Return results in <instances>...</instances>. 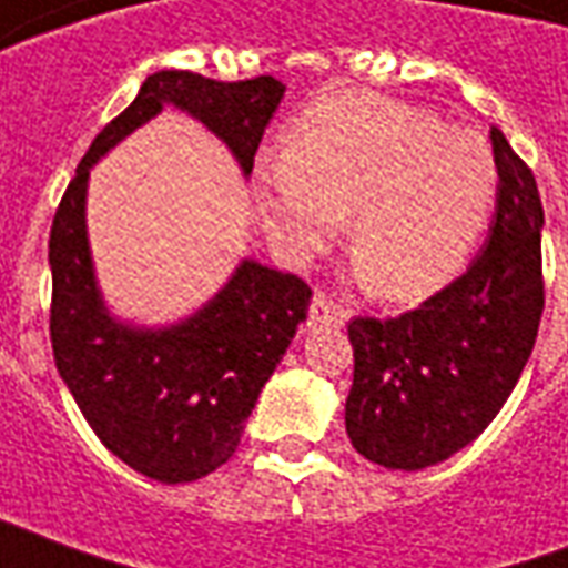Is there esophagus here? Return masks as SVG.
<instances>
[{
	"label": "esophagus",
	"instance_id": "esophagus-1",
	"mask_svg": "<svg viewBox=\"0 0 568 568\" xmlns=\"http://www.w3.org/2000/svg\"><path fill=\"white\" fill-rule=\"evenodd\" d=\"M346 320H349V313L341 304H334L325 295L313 297V304H310V325H344Z\"/></svg>",
	"mask_w": 568,
	"mask_h": 568
}]
</instances>
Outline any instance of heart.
<instances>
[{
  "mask_svg": "<svg viewBox=\"0 0 568 568\" xmlns=\"http://www.w3.org/2000/svg\"><path fill=\"white\" fill-rule=\"evenodd\" d=\"M496 158L468 128L365 91L313 103L261 163L255 200L273 240L310 258L349 222V252L371 292L426 301L471 258L496 200Z\"/></svg>",
  "mask_w": 568,
  "mask_h": 568,
  "instance_id": "1",
  "label": "heart"
}]
</instances>
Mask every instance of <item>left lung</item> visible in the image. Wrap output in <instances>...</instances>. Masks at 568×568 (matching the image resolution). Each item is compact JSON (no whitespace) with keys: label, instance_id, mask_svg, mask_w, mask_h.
<instances>
[{"label":"left lung","instance_id":"obj_1","mask_svg":"<svg viewBox=\"0 0 568 568\" xmlns=\"http://www.w3.org/2000/svg\"><path fill=\"white\" fill-rule=\"evenodd\" d=\"M499 170L487 243L468 271L395 320H353L346 435L365 459L419 471L484 432L520 381L545 307V210L501 130H489Z\"/></svg>","mask_w":568,"mask_h":568}]
</instances>
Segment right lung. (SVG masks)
I'll return each mask as SVG.
<instances>
[{
    "instance_id": "add662e5",
    "label": "right lung",
    "mask_w": 568,
    "mask_h": 568,
    "mask_svg": "<svg viewBox=\"0 0 568 568\" xmlns=\"http://www.w3.org/2000/svg\"><path fill=\"white\" fill-rule=\"evenodd\" d=\"M285 84L203 79L163 69L100 130L51 224V344L67 389L97 438L133 471L161 484L200 480L234 456L264 383L307 320L310 288L292 273L243 258L191 316L140 325L115 316L97 280L88 236L91 166L173 105L224 142L243 179Z\"/></svg>"
}]
</instances>
